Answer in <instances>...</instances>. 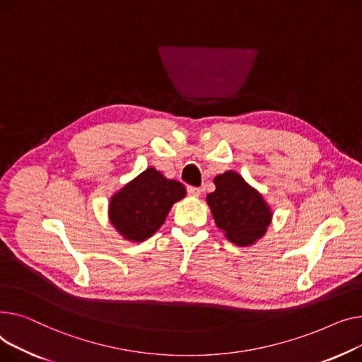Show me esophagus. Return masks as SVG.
<instances>
[{"label":"esophagus","instance_id":"1","mask_svg":"<svg viewBox=\"0 0 362 362\" xmlns=\"http://www.w3.org/2000/svg\"><path fill=\"white\" fill-rule=\"evenodd\" d=\"M187 193H188L189 196H193V197H200L202 193H203V188L189 185V187H187Z\"/></svg>","mask_w":362,"mask_h":362}]
</instances>
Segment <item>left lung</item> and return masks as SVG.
I'll list each match as a JSON object with an SVG mask.
<instances>
[{
	"mask_svg": "<svg viewBox=\"0 0 362 362\" xmlns=\"http://www.w3.org/2000/svg\"><path fill=\"white\" fill-rule=\"evenodd\" d=\"M214 181L216 189L207 194V204L226 238L237 245H250L263 237L272 211L262 194L233 171L218 175Z\"/></svg>",
	"mask_w": 362,
	"mask_h": 362,
	"instance_id": "1",
	"label": "left lung"
}]
</instances>
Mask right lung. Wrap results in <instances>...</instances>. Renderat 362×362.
I'll return each mask as SVG.
<instances>
[{"instance_id": "obj_1", "label": "right lung", "mask_w": 362, "mask_h": 362, "mask_svg": "<svg viewBox=\"0 0 362 362\" xmlns=\"http://www.w3.org/2000/svg\"><path fill=\"white\" fill-rule=\"evenodd\" d=\"M185 196V187L147 168L122 187L110 203V219L125 240L144 241L165 222L173 204Z\"/></svg>"}]
</instances>
